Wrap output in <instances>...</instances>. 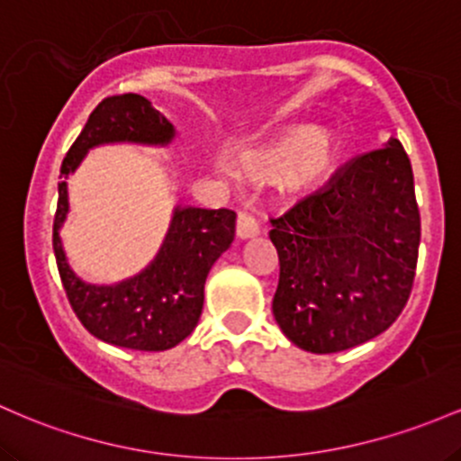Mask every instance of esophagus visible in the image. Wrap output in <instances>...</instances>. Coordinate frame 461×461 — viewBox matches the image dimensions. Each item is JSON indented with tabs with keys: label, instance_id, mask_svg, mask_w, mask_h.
Segmentation results:
<instances>
[{
	"label": "esophagus",
	"instance_id": "34e87169",
	"mask_svg": "<svg viewBox=\"0 0 461 461\" xmlns=\"http://www.w3.org/2000/svg\"><path fill=\"white\" fill-rule=\"evenodd\" d=\"M257 235H258L257 217L241 211V213L237 215V237H240V240H250V237H257Z\"/></svg>",
	"mask_w": 461,
	"mask_h": 461
}]
</instances>
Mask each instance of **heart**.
<instances>
[{
  "label": "heart",
  "mask_w": 461,
  "mask_h": 461,
  "mask_svg": "<svg viewBox=\"0 0 461 461\" xmlns=\"http://www.w3.org/2000/svg\"><path fill=\"white\" fill-rule=\"evenodd\" d=\"M339 148L333 139L322 137L318 126H294L270 146L246 149L240 165L246 174L270 178L281 172L289 189H309L335 169Z\"/></svg>",
  "instance_id": "heart-1"
}]
</instances>
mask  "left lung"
<instances>
[{
    "instance_id": "obj_1",
    "label": "left lung",
    "mask_w": 461,
    "mask_h": 461,
    "mask_svg": "<svg viewBox=\"0 0 461 461\" xmlns=\"http://www.w3.org/2000/svg\"><path fill=\"white\" fill-rule=\"evenodd\" d=\"M272 312L309 353L348 350L384 333L411 294L420 246L413 172L398 139L361 154L322 189L272 220Z\"/></svg>"
}]
</instances>
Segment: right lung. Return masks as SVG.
Wrapping results in <instances>:
<instances>
[{
  "mask_svg": "<svg viewBox=\"0 0 461 461\" xmlns=\"http://www.w3.org/2000/svg\"><path fill=\"white\" fill-rule=\"evenodd\" d=\"M174 134L167 117L143 95H113L93 108L60 165L63 180L51 235L60 281L82 327L102 342L122 348L167 350L191 335L203 313L209 270L235 240L237 215L230 209L176 206L161 250L146 270L115 285H93L71 270L60 241V226L69 211L67 176L76 172L95 146H167Z\"/></svg>",
  "mask_w": 461,
  "mask_h": 461,
  "instance_id": "1",
  "label": "right lung"
}]
</instances>
